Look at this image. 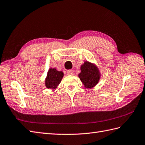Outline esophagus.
Here are the masks:
<instances>
[{
	"instance_id": "obj_1",
	"label": "esophagus",
	"mask_w": 145,
	"mask_h": 145,
	"mask_svg": "<svg viewBox=\"0 0 145 145\" xmlns=\"http://www.w3.org/2000/svg\"><path fill=\"white\" fill-rule=\"evenodd\" d=\"M67 74L68 75H73L74 74V71L73 70H69L67 71Z\"/></svg>"
}]
</instances>
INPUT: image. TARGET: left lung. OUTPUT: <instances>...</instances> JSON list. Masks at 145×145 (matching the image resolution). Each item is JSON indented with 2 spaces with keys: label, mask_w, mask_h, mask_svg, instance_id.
<instances>
[{
  "label": "left lung",
  "mask_w": 145,
  "mask_h": 145,
  "mask_svg": "<svg viewBox=\"0 0 145 145\" xmlns=\"http://www.w3.org/2000/svg\"><path fill=\"white\" fill-rule=\"evenodd\" d=\"M81 72L78 77L84 87L86 89H92L97 85L101 77V73L97 66L94 63L84 61L80 67Z\"/></svg>",
  "instance_id": "8db88e82"
}]
</instances>
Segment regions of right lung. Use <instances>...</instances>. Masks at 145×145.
I'll list each match as a JSON object with an SVG mask.
<instances>
[{"label": "right lung", "instance_id": "obj_1", "mask_svg": "<svg viewBox=\"0 0 145 145\" xmlns=\"http://www.w3.org/2000/svg\"><path fill=\"white\" fill-rule=\"evenodd\" d=\"M64 73L62 71H58L55 68L49 69L44 81L46 88L53 90L56 89L61 82Z\"/></svg>", "mask_w": 145, "mask_h": 145}]
</instances>
